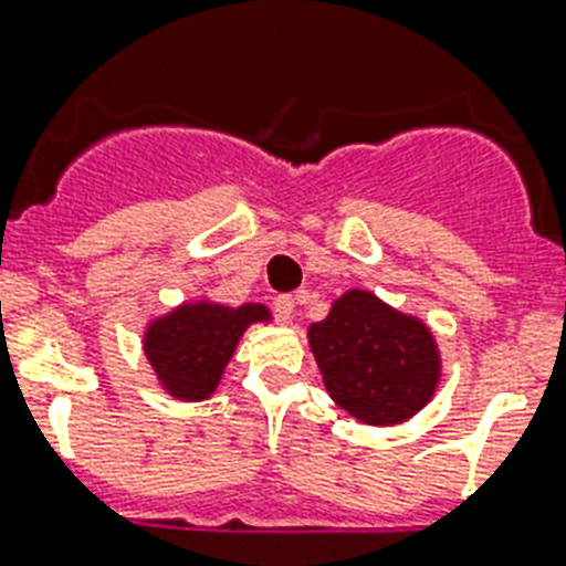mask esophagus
Masks as SVG:
<instances>
[{
  "label": "esophagus",
  "mask_w": 566,
  "mask_h": 566,
  "mask_svg": "<svg viewBox=\"0 0 566 566\" xmlns=\"http://www.w3.org/2000/svg\"><path fill=\"white\" fill-rule=\"evenodd\" d=\"M273 311H275V319L282 325L293 323V314H296V298L293 296H279L273 302Z\"/></svg>",
  "instance_id": "esophagus-1"
}]
</instances>
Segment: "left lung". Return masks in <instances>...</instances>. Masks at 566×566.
Returning <instances> with one entry per match:
<instances>
[{
    "label": "left lung",
    "mask_w": 566,
    "mask_h": 566,
    "mask_svg": "<svg viewBox=\"0 0 566 566\" xmlns=\"http://www.w3.org/2000/svg\"><path fill=\"white\" fill-rule=\"evenodd\" d=\"M307 343L337 407L363 424H401L436 395L442 360L433 331L369 291H348Z\"/></svg>",
    "instance_id": "8db88e82"
}]
</instances>
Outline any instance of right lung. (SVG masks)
Listing matches in <instances>:
<instances>
[{
	"mask_svg": "<svg viewBox=\"0 0 566 566\" xmlns=\"http://www.w3.org/2000/svg\"><path fill=\"white\" fill-rule=\"evenodd\" d=\"M252 323H270V311L259 302L227 307L197 298L156 316L145 331V357L159 387L177 401L209 398Z\"/></svg>",
	"mask_w": 566,
	"mask_h": 566,
	"instance_id": "right-lung-1",
	"label": "right lung"
}]
</instances>
